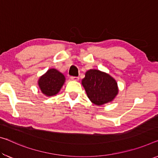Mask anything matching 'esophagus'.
<instances>
[{
    "mask_svg": "<svg viewBox=\"0 0 158 158\" xmlns=\"http://www.w3.org/2000/svg\"><path fill=\"white\" fill-rule=\"evenodd\" d=\"M71 79L72 80V81H78L79 77H73V76H72V77H71Z\"/></svg>",
    "mask_w": 158,
    "mask_h": 158,
    "instance_id": "obj_1",
    "label": "esophagus"
}]
</instances>
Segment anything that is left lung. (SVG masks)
<instances>
[{
	"label": "left lung",
	"instance_id": "left-lung-1",
	"mask_svg": "<svg viewBox=\"0 0 158 158\" xmlns=\"http://www.w3.org/2000/svg\"><path fill=\"white\" fill-rule=\"evenodd\" d=\"M81 83L87 98L98 106L112 102L118 93L116 80L109 73L99 70L87 71Z\"/></svg>",
	"mask_w": 158,
	"mask_h": 158
}]
</instances>
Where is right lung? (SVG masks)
<instances>
[{
  "label": "right lung",
  "mask_w": 158,
  "mask_h": 158,
  "mask_svg": "<svg viewBox=\"0 0 158 158\" xmlns=\"http://www.w3.org/2000/svg\"><path fill=\"white\" fill-rule=\"evenodd\" d=\"M65 82V77L62 73L56 69H50L40 77L38 86L43 94L52 97L59 93Z\"/></svg>",
  "instance_id": "add662e5"
}]
</instances>
